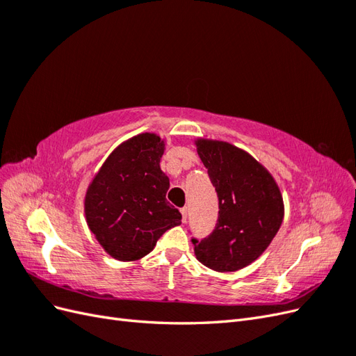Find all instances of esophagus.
Segmentation results:
<instances>
[{"label": "esophagus", "mask_w": 356, "mask_h": 356, "mask_svg": "<svg viewBox=\"0 0 356 356\" xmlns=\"http://www.w3.org/2000/svg\"><path fill=\"white\" fill-rule=\"evenodd\" d=\"M181 215H182V222H186L188 218V208H181Z\"/></svg>", "instance_id": "obj_1"}]
</instances>
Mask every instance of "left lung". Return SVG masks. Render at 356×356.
I'll use <instances>...</instances> for the list:
<instances>
[{
  "label": "left lung",
  "instance_id": "left-lung-1",
  "mask_svg": "<svg viewBox=\"0 0 356 356\" xmlns=\"http://www.w3.org/2000/svg\"><path fill=\"white\" fill-rule=\"evenodd\" d=\"M197 154L218 195V221L202 241L191 239L197 260L215 272L250 266L270 245L284 220L275 178L245 149L215 139H196Z\"/></svg>",
  "mask_w": 356,
  "mask_h": 356
}]
</instances>
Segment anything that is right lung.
I'll return each instance as SVG.
<instances>
[{
  "instance_id": "1",
  "label": "right lung",
  "mask_w": 356,
  "mask_h": 356,
  "mask_svg": "<svg viewBox=\"0 0 356 356\" xmlns=\"http://www.w3.org/2000/svg\"><path fill=\"white\" fill-rule=\"evenodd\" d=\"M163 153L165 139L156 134L129 138L106 157L86 191V222L118 261L141 260L161 234L181 224L179 211L166 200Z\"/></svg>"
}]
</instances>
